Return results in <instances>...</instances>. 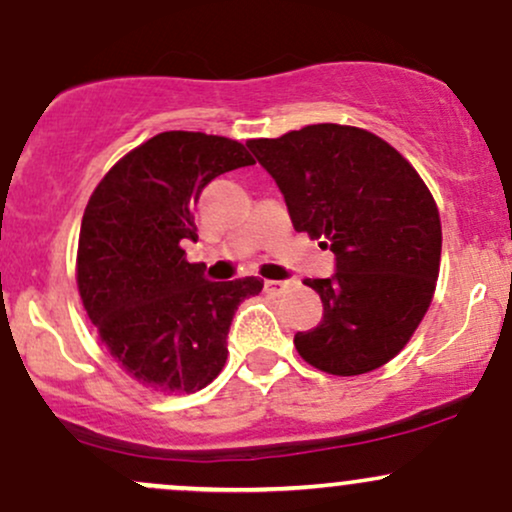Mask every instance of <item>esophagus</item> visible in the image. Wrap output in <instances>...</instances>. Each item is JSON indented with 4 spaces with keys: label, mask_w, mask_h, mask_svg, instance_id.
<instances>
[{
    "label": "esophagus",
    "mask_w": 512,
    "mask_h": 512,
    "mask_svg": "<svg viewBox=\"0 0 512 512\" xmlns=\"http://www.w3.org/2000/svg\"><path fill=\"white\" fill-rule=\"evenodd\" d=\"M286 289H289V281H264V293L269 296H281Z\"/></svg>",
    "instance_id": "1"
}]
</instances>
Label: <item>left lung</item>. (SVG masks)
I'll return each mask as SVG.
<instances>
[{"label": "left lung", "mask_w": 512, "mask_h": 512, "mask_svg": "<svg viewBox=\"0 0 512 512\" xmlns=\"http://www.w3.org/2000/svg\"><path fill=\"white\" fill-rule=\"evenodd\" d=\"M248 149L284 195L293 228L325 238L330 279H305L322 322L293 337L310 366L361 375L395 358L424 320L440 267V216L409 161L375 134L308 125Z\"/></svg>", "instance_id": "obj_1"}]
</instances>
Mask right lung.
Returning <instances> with one entry per match:
<instances>
[{"mask_svg": "<svg viewBox=\"0 0 512 512\" xmlns=\"http://www.w3.org/2000/svg\"><path fill=\"white\" fill-rule=\"evenodd\" d=\"M240 142L204 132H161L108 170L88 199L76 284L110 356L142 385L197 392L221 373L228 330L257 276L209 281L185 260L197 240L204 187L252 166Z\"/></svg>", "mask_w": 512, "mask_h": 512, "instance_id": "add662e5", "label": "right lung"}]
</instances>
